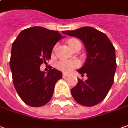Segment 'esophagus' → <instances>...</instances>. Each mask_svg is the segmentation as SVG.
<instances>
[{
    "label": "esophagus",
    "instance_id": "1",
    "mask_svg": "<svg viewBox=\"0 0 128 128\" xmlns=\"http://www.w3.org/2000/svg\"><path fill=\"white\" fill-rule=\"evenodd\" d=\"M69 76V74H67V73H63V74H62V77H64V78H65V77H67V76Z\"/></svg>",
    "mask_w": 128,
    "mask_h": 128
}]
</instances>
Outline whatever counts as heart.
I'll list each match as a JSON object with an SVG mask.
<instances>
[{"label": "heart", "instance_id": "b5f03b06", "mask_svg": "<svg viewBox=\"0 0 128 128\" xmlns=\"http://www.w3.org/2000/svg\"><path fill=\"white\" fill-rule=\"evenodd\" d=\"M77 42H79L76 39H70L68 40V44L71 49H72L73 47ZM78 65H79L78 62L74 61V60H60L57 62L56 68L59 70L62 71L64 72H69L76 66H78Z\"/></svg>", "mask_w": 128, "mask_h": 128}]
</instances>
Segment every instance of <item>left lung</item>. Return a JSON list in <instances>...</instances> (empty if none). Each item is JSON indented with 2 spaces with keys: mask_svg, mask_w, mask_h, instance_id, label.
I'll return each mask as SVG.
<instances>
[{
  "mask_svg": "<svg viewBox=\"0 0 128 128\" xmlns=\"http://www.w3.org/2000/svg\"><path fill=\"white\" fill-rule=\"evenodd\" d=\"M62 33L80 39L86 47V60L77 71L88 79H78L71 89L73 98L79 104L92 106L105 98L112 86L116 70V52L108 37L102 32L89 26Z\"/></svg>",
  "mask_w": 128,
  "mask_h": 128,
  "instance_id": "1",
  "label": "left lung"
}]
</instances>
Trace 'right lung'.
Here are the masks:
<instances>
[{"mask_svg": "<svg viewBox=\"0 0 128 128\" xmlns=\"http://www.w3.org/2000/svg\"><path fill=\"white\" fill-rule=\"evenodd\" d=\"M62 38L57 30L35 26L23 30L12 43V81L19 97L29 106L38 107L49 102L56 83L62 79L60 71L51 67L45 74L40 66L51 58L54 46Z\"/></svg>", "mask_w": 128, "mask_h": 128, "instance_id": "obj_1", "label": "right lung"}]
</instances>
